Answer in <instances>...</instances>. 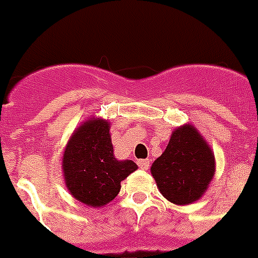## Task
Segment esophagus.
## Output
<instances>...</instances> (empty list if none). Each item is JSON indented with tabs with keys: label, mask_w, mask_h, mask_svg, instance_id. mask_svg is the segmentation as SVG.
Wrapping results in <instances>:
<instances>
[{
	"label": "esophagus",
	"mask_w": 258,
	"mask_h": 258,
	"mask_svg": "<svg viewBox=\"0 0 258 258\" xmlns=\"http://www.w3.org/2000/svg\"><path fill=\"white\" fill-rule=\"evenodd\" d=\"M138 166L143 170H147L150 167V161L149 159H139L138 161Z\"/></svg>",
	"instance_id": "34e87169"
}]
</instances>
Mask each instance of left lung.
<instances>
[{
	"instance_id": "1",
	"label": "left lung",
	"mask_w": 258,
	"mask_h": 258,
	"mask_svg": "<svg viewBox=\"0 0 258 258\" xmlns=\"http://www.w3.org/2000/svg\"><path fill=\"white\" fill-rule=\"evenodd\" d=\"M158 190L174 205L201 200L216 174V158L208 141L190 123L176 127L169 145L151 166Z\"/></svg>"
}]
</instances>
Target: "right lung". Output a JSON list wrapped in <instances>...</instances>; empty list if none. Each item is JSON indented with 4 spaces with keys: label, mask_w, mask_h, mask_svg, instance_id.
<instances>
[{
    "label": "right lung",
    "mask_w": 258,
    "mask_h": 258,
    "mask_svg": "<svg viewBox=\"0 0 258 258\" xmlns=\"http://www.w3.org/2000/svg\"><path fill=\"white\" fill-rule=\"evenodd\" d=\"M109 121L92 116L71 135L62 155L61 170L71 196L79 202L101 208L120 191V182L138 169L135 162L113 155Z\"/></svg>",
    "instance_id": "add662e5"
}]
</instances>
